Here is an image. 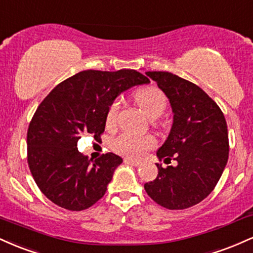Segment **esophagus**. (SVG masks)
<instances>
[{"instance_id":"1","label":"esophagus","mask_w":253,"mask_h":253,"mask_svg":"<svg viewBox=\"0 0 253 253\" xmlns=\"http://www.w3.org/2000/svg\"><path fill=\"white\" fill-rule=\"evenodd\" d=\"M124 162H125V163H127V164L134 165V167H139V165H141L140 161H134V159H132V158H125Z\"/></svg>"}]
</instances>
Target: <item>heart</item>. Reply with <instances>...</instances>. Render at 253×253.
<instances>
[{
    "mask_svg": "<svg viewBox=\"0 0 253 253\" xmlns=\"http://www.w3.org/2000/svg\"><path fill=\"white\" fill-rule=\"evenodd\" d=\"M136 103L143 112L151 119H157L164 113L167 107V98L164 92L157 86H145L139 89L134 95ZM120 102L118 100L110 103L106 113L107 128H113L117 125ZM156 140L151 135H134L130 133H123L112 141V149L119 155L139 158L147 151L153 149Z\"/></svg>",
    "mask_w": 253,
    "mask_h": 253,
    "instance_id": "obj_1",
    "label": "heart"
}]
</instances>
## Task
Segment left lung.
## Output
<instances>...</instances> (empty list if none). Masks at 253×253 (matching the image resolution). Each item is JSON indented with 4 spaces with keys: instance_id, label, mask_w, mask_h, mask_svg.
Masks as SVG:
<instances>
[{
    "instance_id": "left-lung-1",
    "label": "left lung",
    "mask_w": 253,
    "mask_h": 253,
    "mask_svg": "<svg viewBox=\"0 0 253 253\" xmlns=\"http://www.w3.org/2000/svg\"><path fill=\"white\" fill-rule=\"evenodd\" d=\"M146 75L169 98L173 123L158 159H173L177 167L157 163L158 176L145 183L153 201L168 210H185L200 203L215 188L228 159V132L219 106L196 84L171 72Z\"/></svg>"
}]
</instances>
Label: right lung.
Returning a JSON list of instances; mask_svg holds the SVG:
<instances>
[{
  "instance_id": "obj_1",
  "label": "right lung",
  "mask_w": 253,
  "mask_h": 253,
  "mask_svg": "<svg viewBox=\"0 0 253 253\" xmlns=\"http://www.w3.org/2000/svg\"><path fill=\"white\" fill-rule=\"evenodd\" d=\"M150 83L140 72L81 71L54 88L39 104L28 127L27 162L50 201L69 211L91 207L106 194L123 158L108 152L92 161L77 150L82 134L100 139L106 113L121 92Z\"/></svg>"
}]
</instances>
